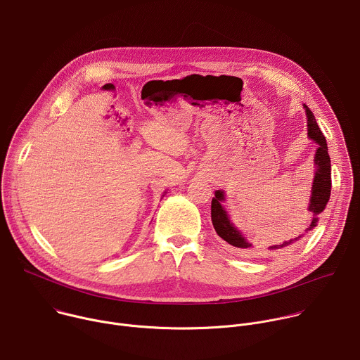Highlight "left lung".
Instances as JSON below:
<instances>
[{"label":"left lung","mask_w":360,"mask_h":360,"mask_svg":"<svg viewBox=\"0 0 360 360\" xmlns=\"http://www.w3.org/2000/svg\"><path fill=\"white\" fill-rule=\"evenodd\" d=\"M305 112H307V122H308V137L314 140L318 144L315 157H314V164H315V175H314V182H312V193L308 205V213L312 216L309 220L308 227L305 229V233L312 230L316 223H318V216L321 212H323L329 196H330V158L328 154V147H326V140L319 130L316 120L312 114V111L304 104ZM224 202V192L223 191H216L214 198L212 199V207H210V214H212V223L216 230V233L223 238L226 243L230 246L238 249L240 252L245 253H252L255 250V246L248 240V238L240 233V230H237V227L230 221V217L226 212V209L221 206ZM302 237H290L287 236V240H284L280 245H273L269 248L270 252L274 250H281L284 248H288L298 242Z\"/></svg>","instance_id":"obj_1"}]
</instances>
